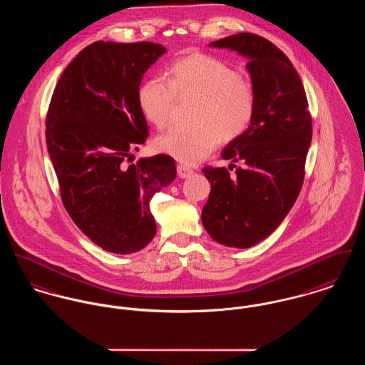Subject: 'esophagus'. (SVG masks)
<instances>
[{
    "instance_id": "esophagus-1",
    "label": "esophagus",
    "mask_w": 365,
    "mask_h": 365,
    "mask_svg": "<svg viewBox=\"0 0 365 365\" xmlns=\"http://www.w3.org/2000/svg\"><path fill=\"white\" fill-rule=\"evenodd\" d=\"M177 174L180 178H188L194 174V171L190 167L184 166V165H178L177 166Z\"/></svg>"
}]
</instances>
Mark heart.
<instances>
[{"label": "heart", "mask_w": 365, "mask_h": 365, "mask_svg": "<svg viewBox=\"0 0 365 365\" xmlns=\"http://www.w3.org/2000/svg\"><path fill=\"white\" fill-rule=\"evenodd\" d=\"M198 98L194 125H175L156 138L155 146L175 160L197 165L220 139L232 140L248 130L255 114V92L250 82L225 61L194 53L170 66V79H148L138 92L145 118L162 130L171 121L178 99Z\"/></svg>", "instance_id": "1"}]
</instances>
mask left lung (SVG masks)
<instances>
[{
    "mask_svg": "<svg viewBox=\"0 0 365 365\" xmlns=\"http://www.w3.org/2000/svg\"><path fill=\"white\" fill-rule=\"evenodd\" d=\"M209 46L248 58L255 114L248 130L232 139L222 158L242 162L235 173L203 167L210 194L202 210L207 234L222 245L250 248L274 232L299 197L312 121L296 68L261 36L237 34Z\"/></svg>",
    "mask_w": 365,
    "mask_h": 365,
    "instance_id": "obj_1",
    "label": "left lung"
}]
</instances>
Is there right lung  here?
<instances>
[{
	"mask_svg": "<svg viewBox=\"0 0 365 365\" xmlns=\"http://www.w3.org/2000/svg\"><path fill=\"white\" fill-rule=\"evenodd\" d=\"M165 53L150 41H95L66 66L47 111L46 142L66 212L113 254H133L153 240L150 199L177 174L167 155L124 163L148 138L138 104L142 76Z\"/></svg>",
	"mask_w": 365,
	"mask_h": 365,
	"instance_id": "obj_1",
	"label": "right lung"
}]
</instances>
